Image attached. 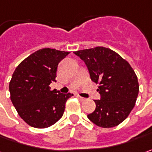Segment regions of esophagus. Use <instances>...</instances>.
Returning <instances> with one entry per match:
<instances>
[{
  "label": "esophagus",
  "instance_id": "esophagus-1",
  "mask_svg": "<svg viewBox=\"0 0 152 152\" xmlns=\"http://www.w3.org/2000/svg\"><path fill=\"white\" fill-rule=\"evenodd\" d=\"M76 97H77L81 101H85V100H86V99H85V98H83V97H81L80 95H76Z\"/></svg>",
  "mask_w": 152,
  "mask_h": 152
}]
</instances>
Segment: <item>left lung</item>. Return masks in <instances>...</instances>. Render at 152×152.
<instances>
[{"label": "left lung", "mask_w": 152, "mask_h": 152, "mask_svg": "<svg viewBox=\"0 0 152 152\" xmlns=\"http://www.w3.org/2000/svg\"><path fill=\"white\" fill-rule=\"evenodd\" d=\"M74 53L87 65L91 80L99 84L100 99L94 100L95 110L88 115V119L101 128L117 126L135 104L139 83L134 70L118 53L104 47Z\"/></svg>", "instance_id": "8db88e82"}]
</instances>
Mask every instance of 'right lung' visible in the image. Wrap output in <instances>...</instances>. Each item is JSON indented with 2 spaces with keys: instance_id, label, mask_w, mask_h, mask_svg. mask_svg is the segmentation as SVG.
<instances>
[{
  "instance_id": "add662e5",
  "label": "right lung",
  "mask_w": 152,
  "mask_h": 152,
  "mask_svg": "<svg viewBox=\"0 0 152 152\" xmlns=\"http://www.w3.org/2000/svg\"><path fill=\"white\" fill-rule=\"evenodd\" d=\"M69 52L42 48L18 65L9 83L11 100L27 124L45 129L56 123L64 114L65 103L72 94L50 90L57 69Z\"/></svg>"
}]
</instances>
